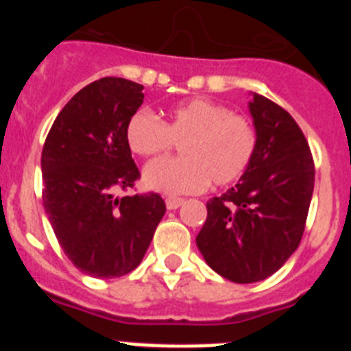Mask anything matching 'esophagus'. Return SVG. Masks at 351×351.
<instances>
[{
    "mask_svg": "<svg viewBox=\"0 0 351 351\" xmlns=\"http://www.w3.org/2000/svg\"><path fill=\"white\" fill-rule=\"evenodd\" d=\"M165 204H167V209L176 210V209H179L182 204H184V200H182V198H178V197H169L165 200Z\"/></svg>",
    "mask_w": 351,
    "mask_h": 351,
    "instance_id": "34e87169",
    "label": "esophagus"
}]
</instances>
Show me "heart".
I'll return each instance as SVG.
<instances>
[{
	"label": "heart",
	"mask_w": 351,
	"mask_h": 351,
	"mask_svg": "<svg viewBox=\"0 0 351 351\" xmlns=\"http://www.w3.org/2000/svg\"><path fill=\"white\" fill-rule=\"evenodd\" d=\"M126 142L141 156H165L173 142L181 144L182 160L153 161L144 170L151 190L181 195L202 191L210 181L226 186L243 178L256 154L258 133L253 121L226 105L193 98L173 107L165 123L147 110L135 112Z\"/></svg>",
	"instance_id": "obj_1"
}]
</instances>
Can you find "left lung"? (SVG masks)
Segmentation results:
<instances>
[{"label":"left lung","instance_id":"obj_1","mask_svg":"<svg viewBox=\"0 0 351 351\" xmlns=\"http://www.w3.org/2000/svg\"><path fill=\"white\" fill-rule=\"evenodd\" d=\"M258 147L234 188L207 202L197 246L214 272L256 283L299 247L315 188V163L293 117L262 95L250 101Z\"/></svg>","mask_w":351,"mask_h":351}]
</instances>
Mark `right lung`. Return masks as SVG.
Masks as SVG:
<instances>
[{"label":"right lung","instance_id":"right-lung-1","mask_svg":"<svg viewBox=\"0 0 351 351\" xmlns=\"http://www.w3.org/2000/svg\"><path fill=\"white\" fill-rule=\"evenodd\" d=\"M142 89L119 77L95 80L64 105L43 144L45 214L64 255L93 278L137 267L167 209L158 193L117 197L141 178L126 125Z\"/></svg>","mask_w":351,"mask_h":351}]
</instances>
